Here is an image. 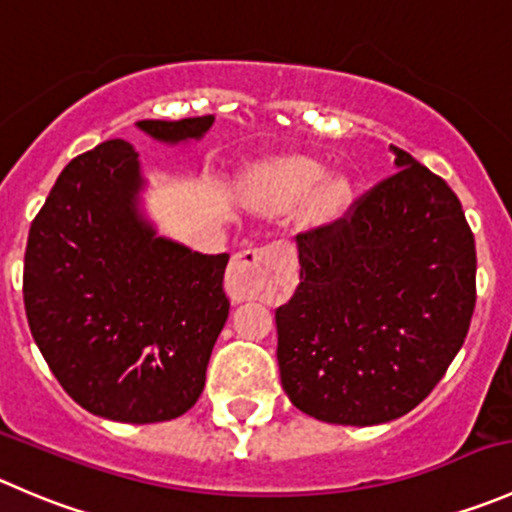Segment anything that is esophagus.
Listing matches in <instances>:
<instances>
[{"label": "esophagus", "instance_id": "34e87169", "mask_svg": "<svg viewBox=\"0 0 512 512\" xmlns=\"http://www.w3.org/2000/svg\"><path fill=\"white\" fill-rule=\"evenodd\" d=\"M278 286V268L271 249H246L231 258L226 271V293L234 303L266 296Z\"/></svg>", "mask_w": 512, "mask_h": 512}]
</instances>
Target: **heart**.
<instances>
[{"label": "heart", "instance_id": "b5f03b06", "mask_svg": "<svg viewBox=\"0 0 512 512\" xmlns=\"http://www.w3.org/2000/svg\"><path fill=\"white\" fill-rule=\"evenodd\" d=\"M326 169L308 156L273 161L261 166L251 181V201L268 211H286L306 199V211L313 219L336 214L348 196V181L341 174L323 179Z\"/></svg>", "mask_w": 512, "mask_h": 512}]
</instances>
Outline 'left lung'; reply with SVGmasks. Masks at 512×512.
Returning a JSON list of instances; mask_svg holds the SVG:
<instances>
[{"label": "left lung", "mask_w": 512, "mask_h": 512, "mask_svg": "<svg viewBox=\"0 0 512 512\" xmlns=\"http://www.w3.org/2000/svg\"><path fill=\"white\" fill-rule=\"evenodd\" d=\"M391 151L396 174L343 219L296 236L301 281L276 311L283 391L336 426L413 411L448 371L475 308V241L458 196Z\"/></svg>", "instance_id": "obj_1"}]
</instances>
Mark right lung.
<instances>
[{"label":"right lung","mask_w":512,"mask_h":512,"mask_svg":"<svg viewBox=\"0 0 512 512\" xmlns=\"http://www.w3.org/2000/svg\"><path fill=\"white\" fill-rule=\"evenodd\" d=\"M211 124L214 114L136 129L179 146L204 139ZM144 189L129 141L94 146L64 166L24 254V308L44 361L79 406L119 423L184 416L229 318V254L159 236Z\"/></svg>","instance_id":"1"}]
</instances>
